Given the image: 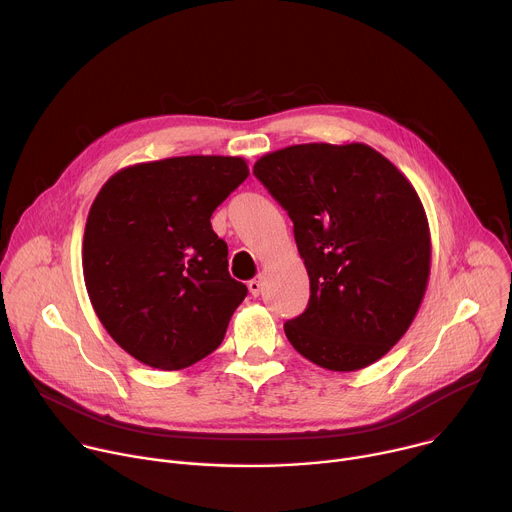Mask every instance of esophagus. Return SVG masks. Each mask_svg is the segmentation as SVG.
Segmentation results:
<instances>
[{
	"mask_svg": "<svg viewBox=\"0 0 512 512\" xmlns=\"http://www.w3.org/2000/svg\"><path fill=\"white\" fill-rule=\"evenodd\" d=\"M261 289H263V281H261V277H255V279H251V281H249V291H251V294H253L255 298L261 294Z\"/></svg>",
	"mask_w": 512,
	"mask_h": 512,
	"instance_id": "1",
	"label": "esophagus"
}]
</instances>
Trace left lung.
I'll return each mask as SVG.
<instances>
[{
    "label": "left lung",
    "mask_w": 512,
    "mask_h": 512,
    "mask_svg": "<svg viewBox=\"0 0 512 512\" xmlns=\"http://www.w3.org/2000/svg\"><path fill=\"white\" fill-rule=\"evenodd\" d=\"M253 174L287 210L310 277L306 312L283 324L287 340L328 371L377 362L411 326L429 279L415 188L364 143L289 145Z\"/></svg>",
    "instance_id": "obj_1"
}]
</instances>
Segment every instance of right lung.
<instances>
[{"label":"right lung","mask_w":512,"mask_h":512,"mask_svg":"<svg viewBox=\"0 0 512 512\" xmlns=\"http://www.w3.org/2000/svg\"><path fill=\"white\" fill-rule=\"evenodd\" d=\"M247 176L243 158L180 156L127 166L99 190L85 285L109 336L148 367L178 371L208 356L245 300L210 216Z\"/></svg>","instance_id":"add662e5"}]
</instances>
